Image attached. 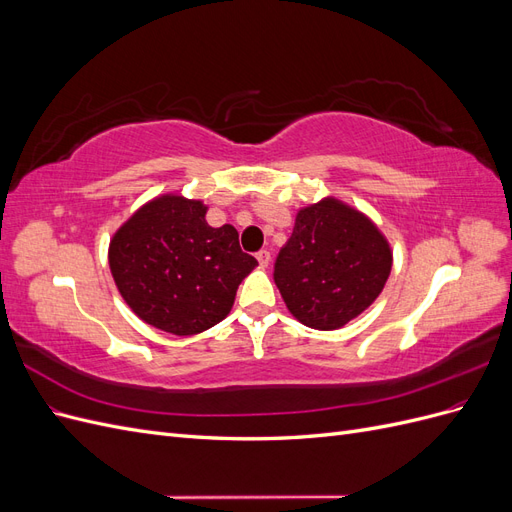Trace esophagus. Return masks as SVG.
Returning a JSON list of instances; mask_svg holds the SVG:
<instances>
[{
  "mask_svg": "<svg viewBox=\"0 0 512 512\" xmlns=\"http://www.w3.org/2000/svg\"><path fill=\"white\" fill-rule=\"evenodd\" d=\"M256 258H258V262H260V267H269L271 252H269V250H260V252L256 254Z\"/></svg>",
  "mask_w": 512,
  "mask_h": 512,
  "instance_id": "obj_1",
  "label": "esophagus"
}]
</instances>
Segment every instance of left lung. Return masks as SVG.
<instances>
[{
  "instance_id": "1",
  "label": "left lung",
  "mask_w": 512,
  "mask_h": 512,
  "mask_svg": "<svg viewBox=\"0 0 512 512\" xmlns=\"http://www.w3.org/2000/svg\"><path fill=\"white\" fill-rule=\"evenodd\" d=\"M393 254L363 213L324 198L297 213L275 258L273 280L290 314L305 327L333 331L378 299Z\"/></svg>"
}]
</instances>
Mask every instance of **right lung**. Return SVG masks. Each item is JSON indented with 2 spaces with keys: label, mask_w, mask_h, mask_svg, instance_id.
Wrapping results in <instances>:
<instances>
[{
  "label": "right lung",
  "mask_w": 512,
  "mask_h": 512,
  "mask_svg": "<svg viewBox=\"0 0 512 512\" xmlns=\"http://www.w3.org/2000/svg\"><path fill=\"white\" fill-rule=\"evenodd\" d=\"M200 200L162 196L138 209L111 241L121 297L151 327L196 335L226 318L239 284L258 265L235 226L213 228Z\"/></svg>",
  "instance_id": "obj_1"
}]
</instances>
